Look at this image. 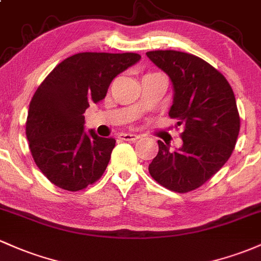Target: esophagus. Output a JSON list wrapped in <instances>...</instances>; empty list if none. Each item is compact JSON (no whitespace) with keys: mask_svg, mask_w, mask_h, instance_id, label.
<instances>
[{"mask_svg":"<svg viewBox=\"0 0 261 261\" xmlns=\"http://www.w3.org/2000/svg\"><path fill=\"white\" fill-rule=\"evenodd\" d=\"M118 138L122 139V141L136 142L137 139L139 138V136H137V134H133V133H120L118 136Z\"/></svg>","mask_w":261,"mask_h":261,"instance_id":"34e87169","label":"esophagus"}]
</instances>
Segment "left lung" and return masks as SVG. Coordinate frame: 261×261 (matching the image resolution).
I'll return each mask as SVG.
<instances>
[{"instance_id":"obj_1","label":"left lung","mask_w":261,"mask_h":261,"mask_svg":"<svg viewBox=\"0 0 261 261\" xmlns=\"http://www.w3.org/2000/svg\"><path fill=\"white\" fill-rule=\"evenodd\" d=\"M147 56L169 75L174 89L169 117L184 128L179 149L158 141L149 173L167 189L188 193L208 181L234 150L240 130L234 92L218 69L197 56L170 49Z\"/></svg>"}]
</instances>
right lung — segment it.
<instances>
[{
    "label": "right lung",
    "mask_w": 261,
    "mask_h": 261,
    "mask_svg": "<svg viewBox=\"0 0 261 261\" xmlns=\"http://www.w3.org/2000/svg\"><path fill=\"white\" fill-rule=\"evenodd\" d=\"M139 60L138 53H77L57 64L35 92L26 136L36 165L55 186L77 192L105 173L116 139L86 133L83 113Z\"/></svg>",
    "instance_id": "1"
}]
</instances>
